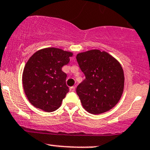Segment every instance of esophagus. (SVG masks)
I'll use <instances>...</instances> for the list:
<instances>
[{
    "label": "esophagus",
    "instance_id": "obj_1",
    "mask_svg": "<svg viewBox=\"0 0 150 150\" xmlns=\"http://www.w3.org/2000/svg\"><path fill=\"white\" fill-rule=\"evenodd\" d=\"M75 90V87L72 86V87H70V92H74Z\"/></svg>",
    "mask_w": 150,
    "mask_h": 150
}]
</instances>
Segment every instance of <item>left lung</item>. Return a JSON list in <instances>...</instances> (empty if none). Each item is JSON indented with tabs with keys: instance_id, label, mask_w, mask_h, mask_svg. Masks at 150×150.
Instances as JSON below:
<instances>
[{
	"instance_id": "obj_1",
	"label": "left lung",
	"mask_w": 150,
	"mask_h": 150,
	"mask_svg": "<svg viewBox=\"0 0 150 150\" xmlns=\"http://www.w3.org/2000/svg\"><path fill=\"white\" fill-rule=\"evenodd\" d=\"M76 59L85 76L76 89L85 110L98 115L114 108L124 90V72L120 62L99 50L80 52Z\"/></svg>"
}]
</instances>
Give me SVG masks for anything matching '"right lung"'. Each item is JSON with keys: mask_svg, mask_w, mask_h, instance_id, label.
<instances>
[{"mask_svg": "<svg viewBox=\"0 0 150 150\" xmlns=\"http://www.w3.org/2000/svg\"><path fill=\"white\" fill-rule=\"evenodd\" d=\"M72 53L55 47L40 50L32 55L24 67L23 85L29 102L47 112L61 105L69 92L67 75L62 67L70 62Z\"/></svg>", "mask_w": 150, "mask_h": 150, "instance_id": "1", "label": "right lung"}]
</instances>
